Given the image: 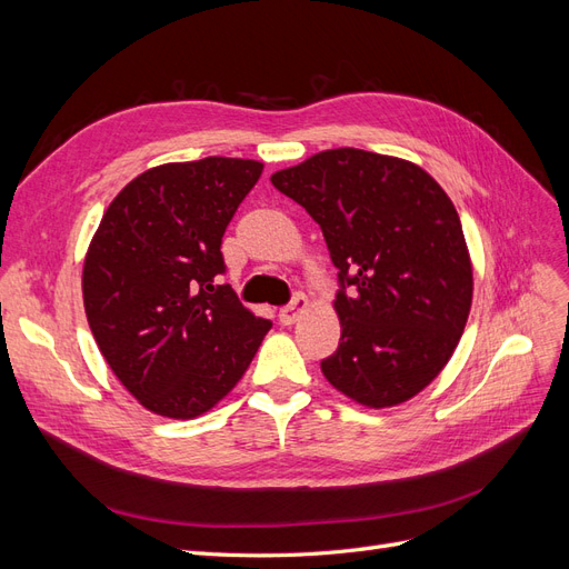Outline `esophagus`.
Here are the masks:
<instances>
[{
  "mask_svg": "<svg viewBox=\"0 0 569 569\" xmlns=\"http://www.w3.org/2000/svg\"><path fill=\"white\" fill-rule=\"evenodd\" d=\"M306 306H308V299L303 295H295V299L280 308V316H278L280 322L282 325H295L301 318V313L306 311Z\"/></svg>",
  "mask_w": 569,
  "mask_h": 569,
  "instance_id": "34e87169",
  "label": "esophagus"
}]
</instances>
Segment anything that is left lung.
I'll list each match as a JSON object with an SVG mask.
<instances>
[{
	"instance_id": "1",
	"label": "left lung",
	"mask_w": 569,
	"mask_h": 569,
	"mask_svg": "<svg viewBox=\"0 0 569 569\" xmlns=\"http://www.w3.org/2000/svg\"><path fill=\"white\" fill-rule=\"evenodd\" d=\"M270 182L303 206L339 270V349L320 368L368 408L412 399L449 363L472 306L453 201L416 163L353 147L320 151Z\"/></svg>"
}]
</instances>
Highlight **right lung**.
I'll list each match as a JSON object with an SVG mask.
<instances>
[{"instance_id": "obj_1", "label": "right lung", "mask_w": 569, "mask_h": 569, "mask_svg": "<svg viewBox=\"0 0 569 569\" xmlns=\"http://www.w3.org/2000/svg\"><path fill=\"white\" fill-rule=\"evenodd\" d=\"M263 173L209 157L137 176L111 201L84 256L82 299L101 356L151 412L189 420L242 380L272 327L239 303L222 234Z\"/></svg>"}]
</instances>
